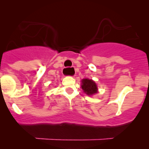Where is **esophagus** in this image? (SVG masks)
<instances>
[{
    "label": "esophagus",
    "mask_w": 149,
    "mask_h": 149,
    "mask_svg": "<svg viewBox=\"0 0 149 149\" xmlns=\"http://www.w3.org/2000/svg\"><path fill=\"white\" fill-rule=\"evenodd\" d=\"M68 69H69V68H65L63 69V71H67ZM72 69H73V70H75V68H73V67H72Z\"/></svg>",
    "instance_id": "obj_1"
}]
</instances>
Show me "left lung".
Masks as SVG:
<instances>
[{"label":"left lung","instance_id":"8db88e82","mask_svg":"<svg viewBox=\"0 0 149 149\" xmlns=\"http://www.w3.org/2000/svg\"><path fill=\"white\" fill-rule=\"evenodd\" d=\"M82 85L81 88L84 92L88 95H92V94L97 93V86L95 82L93 81L91 79H85L81 81Z\"/></svg>","mask_w":149,"mask_h":149}]
</instances>
